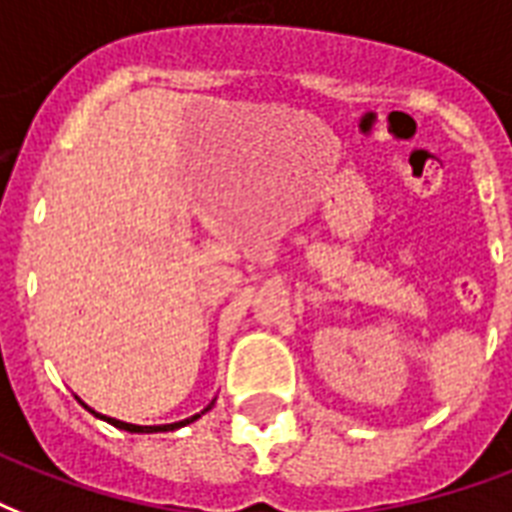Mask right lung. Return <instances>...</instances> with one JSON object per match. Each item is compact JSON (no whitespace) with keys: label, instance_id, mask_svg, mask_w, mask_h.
Listing matches in <instances>:
<instances>
[{"label":"right lung","instance_id":"add662e5","mask_svg":"<svg viewBox=\"0 0 512 512\" xmlns=\"http://www.w3.org/2000/svg\"><path fill=\"white\" fill-rule=\"evenodd\" d=\"M82 406H85V403H82ZM211 406H213V403H211ZM211 406L205 408V411H211ZM85 408H87V406H85ZM87 411H90V414H95L93 408H87ZM205 411H202V414H205ZM95 417H98V419H104V422H109V425L120 427V430H128V433H168V430H178V427H184V425H189V422H194V419H200V414H194V417L184 419V422H173V425H152V427L128 425V422H120V419L104 417V414H95Z\"/></svg>","mask_w":512,"mask_h":512}]
</instances>
